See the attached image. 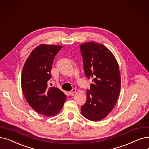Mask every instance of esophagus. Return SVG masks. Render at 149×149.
Wrapping results in <instances>:
<instances>
[{
  "mask_svg": "<svg viewBox=\"0 0 149 149\" xmlns=\"http://www.w3.org/2000/svg\"><path fill=\"white\" fill-rule=\"evenodd\" d=\"M77 92V89H73L72 90H71L70 91H69V94L70 95H73L74 93Z\"/></svg>",
  "mask_w": 149,
  "mask_h": 149,
  "instance_id": "1",
  "label": "esophagus"
}]
</instances>
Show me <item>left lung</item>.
<instances>
[{"instance_id":"1","label":"left lung","mask_w":149,"mask_h":149,"mask_svg":"<svg viewBox=\"0 0 149 149\" xmlns=\"http://www.w3.org/2000/svg\"><path fill=\"white\" fill-rule=\"evenodd\" d=\"M85 73L92 79L87 99L81 107L83 116L92 121L106 118L114 108L120 90L119 66L115 56L104 45L88 42L80 45Z\"/></svg>"}]
</instances>
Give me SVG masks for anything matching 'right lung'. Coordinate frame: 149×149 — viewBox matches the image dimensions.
<instances>
[{"instance_id":"right-lung-1","label":"right lung","mask_w":149,"mask_h":149,"mask_svg":"<svg viewBox=\"0 0 149 149\" xmlns=\"http://www.w3.org/2000/svg\"><path fill=\"white\" fill-rule=\"evenodd\" d=\"M62 47L40 44L31 51L22 72L21 87L25 99L35 111L47 117L58 114L66 100L60 89L48 86L54 57Z\"/></svg>"}]
</instances>
